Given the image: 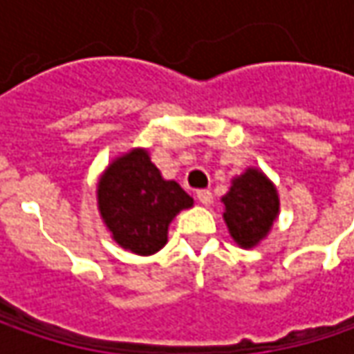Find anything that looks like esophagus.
<instances>
[{
  "label": "esophagus",
  "mask_w": 354,
  "mask_h": 354,
  "mask_svg": "<svg viewBox=\"0 0 354 354\" xmlns=\"http://www.w3.org/2000/svg\"><path fill=\"white\" fill-rule=\"evenodd\" d=\"M197 198L201 205L209 207V205L212 203V193L211 191H207V189H201V191H197Z\"/></svg>",
  "instance_id": "obj_1"
}]
</instances>
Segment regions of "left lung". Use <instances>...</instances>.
I'll list each match as a JSON object with an SVG mask.
<instances>
[{
	"label": "left lung",
	"instance_id": "8db88e82",
	"mask_svg": "<svg viewBox=\"0 0 354 354\" xmlns=\"http://www.w3.org/2000/svg\"><path fill=\"white\" fill-rule=\"evenodd\" d=\"M221 201L230 236L246 250L256 248L270 234L279 214L278 189L264 171L256 167L232 177L230 189Z\"/></svg>",
	"mask_w": 354,
	"mask_h": 354
}]
</instances>
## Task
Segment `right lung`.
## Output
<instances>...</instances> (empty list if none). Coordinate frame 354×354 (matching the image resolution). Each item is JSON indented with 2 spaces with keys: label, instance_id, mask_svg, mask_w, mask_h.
I'll return each mask as SVG.
<instances>
[{
  "label": "right lung",
  "instance_id": "add662e5",
  "mask_svg": "<svg viewBox=\"0 0 354 354\" xmlns=\"http://www.w3.org/2000/svg\"><path fill=\"white\" fill-rule=\"evenodd\" d=\"M102 223L124 250L151 256L167 244L171 221L193 207L177 181L163 179L145 147L114 157L96 185Z\"/></svg>",
  "mask_w": 354,
  "mask_h": 354
}]
</instances>
